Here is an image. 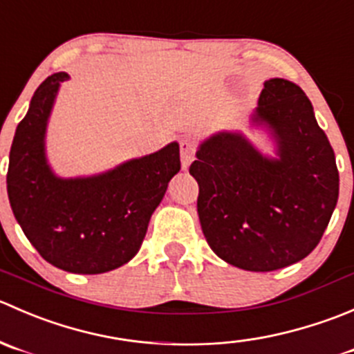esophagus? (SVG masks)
I'll use <instances>...</instances> for the list:
<instances>
[{
  "label": "esophagus",
  "mask_w": 354,
  "mask_h": 354,
  "mask_svg": "<svg viewBox=\"0 0 354 354\" xmlns=\"http://www.w3.org/2000/svg\"><path fill=\"white\" fill-rule=\"evenodd\" d=\"M194 160V142L192 141H182L180 142V162L182 169L187 170L191 162Z\"/></svg>",
  "instance_id": "obj_1"
}]
</instances>
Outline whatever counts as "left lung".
Listing matches in <instances>:
<instances>
[{
  "label": "left lung",
  "mask_w": 354,
  "mask_h": 354,
  "mask_svg": "<svg viewBox=\"0 0 354 354\" xmlns=\"http://www.w3.org/2000/svg\"><path fill=\"white\" fill-rule=\"evenodd\" d=\"M248 129L220 131L199 142L189 174L199 185L198 215L213 253L250 272H272L317 248L339 198V172L327 136L299 86L263 82Z\"/></svg>",
  "instance_id": "8db88e82"
}]
</instances>
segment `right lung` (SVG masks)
<instances>
[{
  "instance_id": "add662e5",
  "label": "right lung",
  "mask_w": 354,
  "mask_h": 354,
  "mask_svg": "<svg viewBox=\"0 0 354 354\" xmlns=\"http://www.w3.org/2000/svg\"><path fill=\"white\" fill-rule=\"evenodd\" d=\"M65 72L36 89L10 149L6 189L24 234L48 263L72 274H104L138 254L149 218L180 170L178 142L100 174L62 177L46 134Z\"/></svg>"
}]
</instances>
